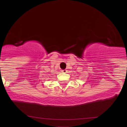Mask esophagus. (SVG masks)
<instances>
[{
  "label": "esophagus",
  "instance_id": "1",
  "mask_svg": "<svg viewBox=\"0 0 127 127\" xmlns=\"http://www.w3.org/2000/svg\"><path fill=\"white\" fill-rule=\"evenodd\" d=\"M62 72H64V73H65V72H67V70H66V69H64V70H62Z\"/></svg>",
  "mask_w": 127,
  "mask_h": 127
}]
</instances>
